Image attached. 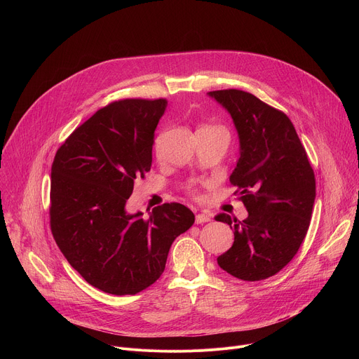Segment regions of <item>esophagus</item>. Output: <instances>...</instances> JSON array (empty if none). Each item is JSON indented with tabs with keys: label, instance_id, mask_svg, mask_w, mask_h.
<instances>
[{
	"label": "esophagus",
	"instance_id": "34e87169",
	"mask_svg": "<svg viewBox=\"0 0 359 359\" xmlns=\"http://www.w3.org/2000/svg\"><path fill=\"white\" fill-rule=\"evenodd\" d=\"M208 222H210V216H209V215H204V213L196 215V223H197V224L208 223Z\"/></svg>",
	"mask_w": 359,
	"mask_h": 359
}]
</instances>
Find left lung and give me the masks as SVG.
Returning <instances> with one entry per match:
<instances>
[{"label": "left lung", "instance_id": "1", "mask_svg": "<svg viewBox=\"0 0 359 359\" xmlns=\"http://www.w3.org/2000/svg\"><path fill=\"white\" fill-rule=\"evenodd\" d=\"M231 116L240 158L230 175L248 212L243 222L216 216L234 231L217 257L236 278L260 281L277 274L297 254L310 227L316 200L314 170L288 116L238 89L208 93Z\"/></svg>", "mask_w": 359, "mask_h": 359}]
</instances>
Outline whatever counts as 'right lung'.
<instances>
[{"label":"right lung","mask_w":359,"mask_h":359,"mask_svg":"<svg viewBox=\"0 0 359 359\" xmlns=\"http://www.w3.org/2000/svg\"><path fill=\"white\" fill-rule=\"evenodd\" d=\"M166 99H123L99 109L58 149L50 169V230L68 263L95 288L133 295L165 271L177 236L194 223L180 203L128 213L136 177L151 166Z\"/></svg>","instance_id":"add662e5"}]
</instances>
